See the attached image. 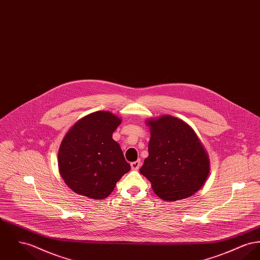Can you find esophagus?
<instances>
[{
  "label": "esophagus",
  "mask_w": 260,
  "mask_h": 260,
  "mask_svg": "<svg viewBox=\"0 0 260 260\" xmlns=\"http://www.w3.org/2000/svg\"><path fill=\"white\" fill-rule=\"evenodd\" d=\"M140 167H141V160H140V159L136 160V161L131 162V169H132L133 171H137V170L140 169Z\"/></svg>",
  "instance_id": "1"
}]
</instances>
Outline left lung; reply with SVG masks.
<instances>
[{
    "label": "left lung",
    "mask_w": 260,
    "mask_h": 260,
    "mask_svg": "<svg viewBox=\"0 0 260 260\" xmlns=\"http://www.w3.org/2000/svg\"><path fill=\"white\" fill-rule=\"evenodd\" d=\"M151 139L149 156L140 173L165 201L187 198L207 179L210 159L207 151L189 124L172 115L146 120Z\"/></svg>",
    "instance_id": "obj_1"
}]
</instances>
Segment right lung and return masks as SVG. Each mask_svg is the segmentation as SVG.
<instances>
[{
  "mask_svg": "<svg viewBox=\"0 0 260 260\" xmlns=\"http://www.w3.org/2000/svg\"><path fill=\"white\" fill-rule=\"evenodd\" d=\"M121 118L109 111H95L79 119L66 133L58 152L59 173L79 195L101 200L130 171L112 134Z\"/></svg>",
  "mask_w": 260,
  "mask_h": 260,
  "instance_id": "right-lung-1",
  "label": "right lung"
}]
</instances>
